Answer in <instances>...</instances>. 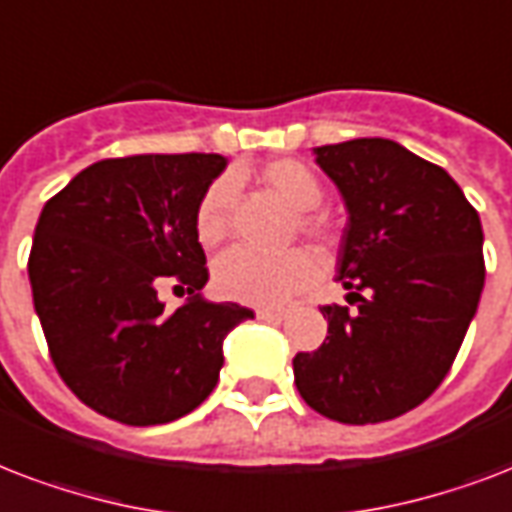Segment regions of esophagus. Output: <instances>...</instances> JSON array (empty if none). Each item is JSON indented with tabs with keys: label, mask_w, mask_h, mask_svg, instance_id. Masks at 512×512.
Here are the masks:
<instances>
[{
	"label": "esophagus",
	"mask_w": 512,
	"mask_h": 512,
	"mask_svg": "<svg viewBox=\"0 0 512 512\" xmlns=\"http://www.w3.org/2000/svg\"><path fill=\"white\" fill-rule=\"evenodd\" d=\"M287 317V308H257V319L263 322H282Z\"/></svg>",
	"instance_id": "esophagus-1"
}]
</instances>
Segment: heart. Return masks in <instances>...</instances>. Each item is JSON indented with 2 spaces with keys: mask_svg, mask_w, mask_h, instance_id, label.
<instances>
[{
  "mask_svg": "<svg viewBox=\"0 0 512 512\" xmlns=\"http://www.w3.org/2000/svg\"><path fill=\"white\" fill-rule=\"evenodd\" d=\"M265 185L273 187L284 201L303 212V225L311 236L317 239H330V222L322 214H314L322 204V182L306 163L295 158H276V161L263 166ZM233 179L222 177L209 190L198 204L195 212V233L206 247L225 239L228 233L230 206H233ZM319 276V257L311 249H287L279 255L271 252H257L249 247H233L222 252L214 260L212 282L214 290L222 298L239 300V303H252V306H273L292 298L295 292L306 290L308 284Z\"/></svg>",
  "mask_w": 512,
  "mask_h": 512,
  "instance_id": "obj_1",
  "label": "heart"
}]
</instances>
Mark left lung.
<instances>
[{
  "label": "left lung",
  "instance_id": "left-lung-1",
  "mask_svg": "<svg viewBox=\"0 0 512 512\" xmlns=\"http://www.w3.org/2000/svg\"><path fill=\"white\" fill-rule=\"evenodd\" d=\"M349 212L338 252L348 306L292 360L300 397L327 419L378 424L446 378L483 292L481 217L446 169L392 139L314 147Z\"/></svg>",
  "mask_w": 512,
  "mask_h": 512
}]
</instances>
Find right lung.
Masks as SVG:
<instances>
[{
	"instance_id": "right-lung-1",
	"label": "right lung",
	"mask_w": 512,
	"mask_h": 512,
	"mask_svg": "<svg viewBox=\"0 0 512 512\" xmlns=\"http://www.w3.org/2000/svg\"><path fill=\"white\" fill-rule=\"evenodd\" d=\"M225 155H131L83 169L34 228L29 282L53 365L88 408L131 427L182 419L212 395L222 343L255 314L204 298L195 212ZM191 298L166 312L157 287Z\"/></svg>"
}]
</instances>
